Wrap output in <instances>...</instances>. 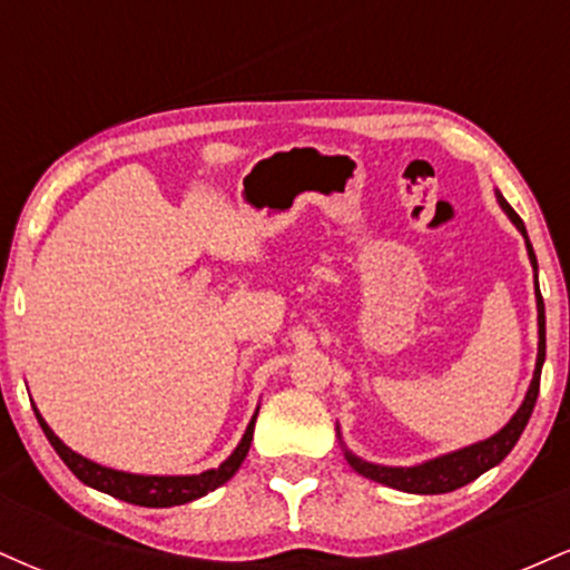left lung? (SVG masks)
<instances>
[{"label": "left lung", "mask_w": 570, "mask_h": 570, "mask_svg": "<svg viewBox=\"0 0 570 570\" xmlns=\"http://www.w3.org/2000/svg\"><path fill=\"white\" fill-rule=\"evenodd\" d=\"M499 203L503 212L509 214V219L514 222L517 230L525 235V246H528V257H531V265L535 271V254L531 240H528L525 225L522 219L517 217V212L503 200V195L499 193ZM535 303H539V358H535V372L531 389H528L525 402L522 407L514 412L512 421L503 426L499 434L490 436L485 442H476L472 448H463L458 453L434 458V461L421 463V466H410V469H391V466H375V463L362 461V458L345 453L348 463L356 469L358 474L367 476V480L383 482V485L404 490V493H421V495H434V493H450V490L469 485V482L476 480L480 474H485L488 469H493L495 463H501L503 458L512 453V448L520 440V434L525 431L528 421H531V412L535 407V399H539V385H541V364H544L547 356V326H544V299H541L539 292V281H535Z\"/></svg>", "instance_id": "left-lung-1"}]
</instances>
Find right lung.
<instances>
[{"label": "right lung", "instance_id": "obj_1", "mask_svg": "<svg viewBox=\"0 0 570 570\" xmlns=\"http://www.w3.org/2000/svg\"><path fill=\"white\" fill-rule=\"evenodd\" d=\"M37 421L39 426H42L45 436H48V442L53 444L56 453L61 455V461L69 466V472L80 482H85V485L101 490V493L115 495V499L120 501L136 503V507L160 509V507H179V503L195 501L200 499V495L217 490L219 485H225V482L238 472L240 463H244V458L248 453V448H252L254 421H257V415H254L252 423H248L244 440H240L238 448H235V453L227 458L219 469H208V472L193 474V476H141V474H126V472H115V469H107V466H98V463L77 455L75 450H69L67 444L58 440L53 431H50L48 423L42 421L39 412H37Z\"/></svg>", "mask_w": 570, "mask_h": 570}]
</instances>
